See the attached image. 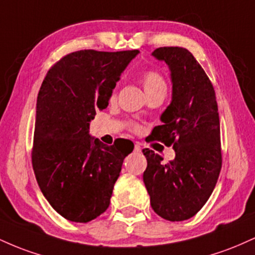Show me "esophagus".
<instances>
[{
    "label": "esophagus",
    "instance_id": "obj_1",
    "mask_svg": "<svg viewBox=\"0 0 255 255\" xmlns=\"http://www.w3.org/2000/svg\"><path fill=\"white\" fill-rule=\"evenodd\" d=\"M134 152H136V153H140V152H141V145H140L139 142H135V145H134Z\"/></svg>",
    "mask_w": 255,
    "mask_h": 255
}]
</instances>
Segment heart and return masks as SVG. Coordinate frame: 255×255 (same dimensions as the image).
<instances>
[{"mask_svg":"<svg viewBox=\"0 0 255 255\" xmlns=\"http://www.w3.org/2000/svg\"><path fill=\"white\" fill-rule=\"evenodd\" d=\"M141 81L146 93L158 90H166V84L162 75L156 71H146L142 73Z\"/></svg>","mask_w":255,"mask_h":255,"instance_id":"obj_1","label":"heart"}]
</instances>
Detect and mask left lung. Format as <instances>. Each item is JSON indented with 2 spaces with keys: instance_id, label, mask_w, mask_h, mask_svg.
<instances>
[{
  "instance_id": "left-lung-1",
  "label": "left lung",
  "mask_w": 255,
  "mask_h": 255,
  "mask_svg": "<svg viewBox=\"0 0 255 255\" xmlns=\"http://www.w3.org/2000/svg\"><path fill=\"white\" fill-rule=\"evenodd\" d=\"M171 72L172 101L151 139L172 146L169 163L144 148V183L153 211L166 221L192 218L209 200L222 169L221 130L213 85L187 49L163 46L152 52Z\"/></svg>"
}]
</instances>
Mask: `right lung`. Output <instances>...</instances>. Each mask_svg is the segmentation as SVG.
I'll list each match as a JSON object with an SVG mask.
<instances>
[{
  "mask_svg": "<svg viewBox=\"0 0 255 255\" xmlns=\"http://www.w3.org/2000/svg\"><path fill=\"white\" fill-rule=\"evenodd\" d=\"M137 50L71 52L46 73L37 98L32 166L43 195L63 218L87 223L109 207L125 157L134 146L89 135Z\"/></svg>",
  "mask_w": 255,
  "mask_h": 255,
  "instance_id": "add662e5",
  "label": "right lung"
}]
</instances>
